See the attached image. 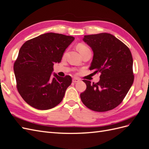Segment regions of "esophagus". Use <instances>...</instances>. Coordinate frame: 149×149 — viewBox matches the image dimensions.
I'll return each instance as SVG.
<instances>
[{
    "label": "esophagus",
    "instance_id": "1",
    "mask_svg": "<svg viewBox=\"0 0 149 149\" xmlns=\"http://www.w3.org/2000/svg\"><path fill=\"white\" fill-rule=\"evenodd\" d=\"M79 81V79H78V78H74L73 79V83L78 82Z\"/></svg>",
    "mask_w": 149,
    "mask_h": 149
}]
</instances>
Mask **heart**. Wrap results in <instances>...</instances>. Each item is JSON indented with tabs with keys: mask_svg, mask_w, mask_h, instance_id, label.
<instances>
[{
	"mask_svg": "<svg viewBox=\"0 0 149 149\" xmlns=\"http://www.w3.org/2000/svg\"><path fill=\"white\" fill-rule=\"evenodd\" d=\"M77 48L79 50V52L81 53H82L86 50H88V49H90L84 43H79L77 46Z\"/></svg>",
	"mask_w": 149,
	"mask_h": 149,
	"instance_id": "b5f03b06",
	"label": "heart"
}]
</instances>
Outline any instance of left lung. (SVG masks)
<instances>
[{
	"mask_svg": "<svg viewBox=\"0 0 149 149\" xmlns=\"http://www.w3.org/2000/svg\"><path fill=\"white\" fill-rule=\"evenodd\" d=\"M84 42L94 55L89 70L100 73V81L91 84L81 93L84 104L96 112L114 109L123 102L134 82L133 59L129 48L114 35L107 33L84 35Z\"/></svg>",
	"mask_w": 149,
	"mask_h": 149,
	"instance_id": "8db88e82",
	"label": "left lung"
}]
</instances>
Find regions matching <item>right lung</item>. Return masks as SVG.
I'll list each match as a JSON object with an SVG mask.
<instances>
[{
    "mask_svg": "<svg viewBox=\"0 0 149 149\" xmlns=\"http://www.w3.org/2000/svg\"><path fill=\"white\" fill-rule=\"evenodd\" d=\"M74 38L60 33L42 34L25 42L13 65L17 89L24 100L35 109L56 106L71 84L69 75L52 76L53 65L60 63Z\"/></svg>",
    "mask_w": 149,
    "mask_h": 149,
    "instance_id": "1",
    "label": "right lung"
}]
</instances>
